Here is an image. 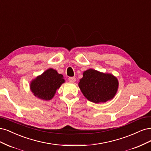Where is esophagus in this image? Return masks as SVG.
<instances>
[{
    "mask_svg": "<svg viewBox=\"0 0 151 151\" xmlns=\"http://www.w3.org/2000/svg\"><path fill=\"white\" fill-rule=\"evenodd\" d=\"M68 81L70 83H74V82H75V81H76L75 77H69L68 78Z\"/></svg>",
    "mask_w": 151,
    "mask_h": 151,
    "instance_id": "obj_1",
    "label": "esophagus"
}]
</instances>
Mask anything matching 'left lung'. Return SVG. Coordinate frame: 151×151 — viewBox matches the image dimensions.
I'll list each match as a JSON object with an SVG mask.
<instances>
[{
    "label": "left lung",
    "instance_id": "left-lung-1",
    "mask_svg": "<svg viewBox=\"0 0 151 151\" xmlns=\"http://www.w3.org/2000/svg\"><path fill=\"white\" fill-rule=\"evenodd\" d=\"M78 86L89 101L104 103L113 99L119 88V81L113 75L89 69L83 72Z\"/></svg>",
    "mask_w": 151,
    "mask_h": 151
}]
</instances>
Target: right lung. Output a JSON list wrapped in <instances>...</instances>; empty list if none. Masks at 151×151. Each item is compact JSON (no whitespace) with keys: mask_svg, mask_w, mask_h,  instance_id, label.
Segmentation results:
<instances>
[{"mask_svg":"<svg viewBox=\"0 0 151 151\" xmlns=\"http://www.w3.org/2000/svg\"><path fill=\"white\" fill-rule=\"evenodd\" d=\"M65 82L61 74L54 69L50 68L31 81L30 89L37 98L50 100L55 96L57 89H59Z\"/></svg>","mask_w":151,"mask_h":151,"instance_id":"right-lung-1","label":"right lung"}]
</instances>
